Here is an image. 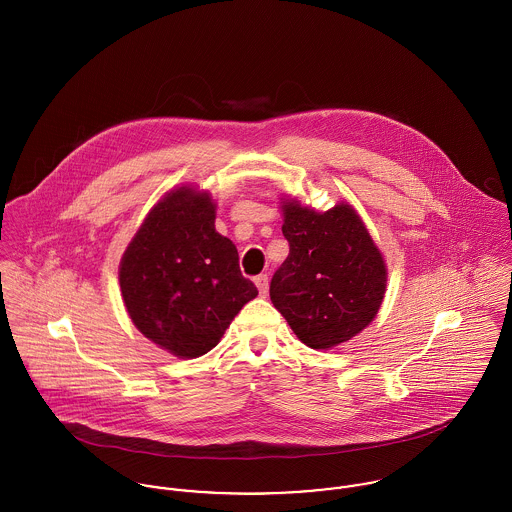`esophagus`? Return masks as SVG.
I'll list each match as a JSON object with an SVG mask.
<instances>
[{"label":"esophagus","instance_id":"34e87169","mask_svg":"<svg viewBox=\"0 0 512 512\" xmlns=\"http://www.w3.org/2000/svg\"><path fill=\"white\" fill-rule=\"evenodd\" d=\"M254 284H256L260 295H266V293H268V276H266V274L256 276V278H254Z\"/></svg>","mask_w":512,"mask_h":512}]
</instances>
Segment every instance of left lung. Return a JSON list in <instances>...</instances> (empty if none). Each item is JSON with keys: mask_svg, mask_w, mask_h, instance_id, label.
Segmentation results:
<instances>
[{"mask_svg": "<svg viewBox=\"0 0 512 512\" xmlns=\"http://www.w3.org/2000/svg\"><path fill=\"white\" fill-rule=\"evenodd\" d=\"M282 213L290 254L272 278L270 299L301 343L327 351L376 317L386 264L349 203L317 213L286 199Z\"/></svg>", "mask_w": 512, "mask_h": 512, "instance_id": "left-lung-1", "label": "left lung"}]
</instances>
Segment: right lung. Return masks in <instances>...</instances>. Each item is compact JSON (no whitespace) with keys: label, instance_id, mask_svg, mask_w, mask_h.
Segmentation results:
<instances>
[{"label":"right lung","instance_id":"right-lung-1","mask_svg":"<svg viewBox=\"0 0 512 512\" xmlns=\"http://www.w3.org/2000/svg\"><path fill=\"white\" fill-rule=\"evenodd\" d=\"M215 219L217 205L207 191L177 187L147 213L120 262L132 323L179 359L217 347L236 313L258 295Z\"/></svg>","mask_w":512,"mask_h":512}]
</instances>
